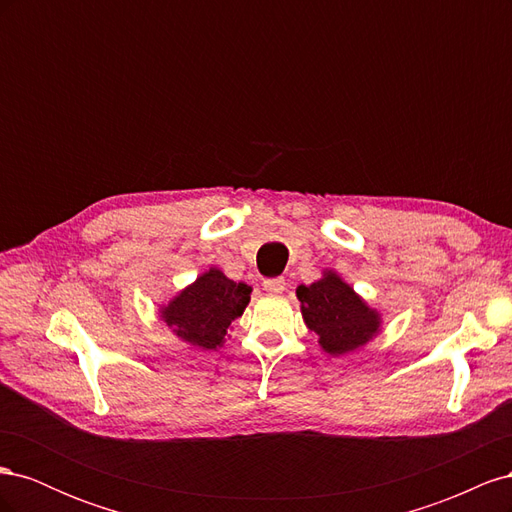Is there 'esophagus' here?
Wrapping results in <instances>:
<instances>
[{
	"instance_id": "obj_1",
	"label": "esophagus",
	"mask_w": 512,
	"mask_h": 512,
	"mask_svg": "<svg viewBox=\"0 0 512 512\" xmlns=\"http://www.w3.org/2000/svg\"><path fill=\"white\" fill-rule=\"evenodd\" d=\"M262 286H265V290L271 294H280L286 288V282H284V277H271V280H265V284Z\"/></svg>"
}]
</instances>
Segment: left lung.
<instances>
[{"label":"left lung","mask_w":512,"mask_h":512,"mask_svg":"<svg viewBox=\"0 0 512 512\" xmlns=\"http://www.w3.org/2000/svg\"><path fill=\"white\" fill-rule=\"evenodd\" d=\"M297 297L307 329L333 356L356 350L380 331V314L333 271L314 284L299 286Z\"/></svg>","instance_id":"1"}]
</instances>
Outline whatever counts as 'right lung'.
<instances>
[{
    "mask_svg": "<svg viewBox=\"0 0 512 512\" xmlns=\"http://www.w3.org/2000/svg\"><path fill=\"white\" fill-rule=\"evenodd\" d=\"M252 288L211 269L162 309V318L183 342L203 350L224 344L230 322L243 314Z\"/></svg>",
    "mask_w": 512,
    "mask_h": 512,
    "instance_id": "add662e5",
    "label": "right lung"
}]
</instances>
